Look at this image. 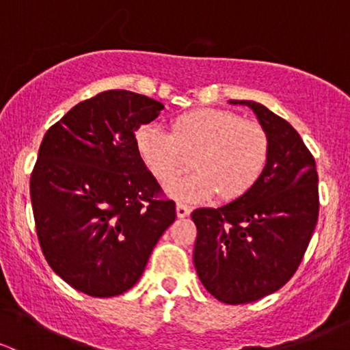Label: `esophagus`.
<instances>
[{
  "label": "esophagus",
  "instance_id": "esophagus-1",
  "mask_svg": "<svg viewBox=\"0 0 350 350\" xmlns=\"http://www.w3.org/2000/svg\"><path fill=\"white\" fill-rule=\"evenodd\" d=\"M176 213H178L179 218L188 217V215L191 213V206H189V204H185V203H178L176 204Z\"/></svg>",
  "mask_w": 350,
  "mask_h": 350
}]
</instances>
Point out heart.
<instances>
[{
  "label": "heart",
  "mask_w": 350,
  "mask_h": 350,
  "mask_svg": "<svg viewBox=\"0 0 350 350\" xmlns=\"http://www.w3.org/2000/svg\"><path fill=\"white\" fill-rule=\"evenodd\" d=\"M144 165L165 185L193 162L195 172L169 186L172 196L201 201L235 200L257 183L269 161L271 142L259 122L228 109H195L171 122V133L146 125L137 132Z\"/></svg>",
  "instance_id": "obj_1"
}]
</instances>
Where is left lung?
<instances>
[{
  "label": "left lung",
  "instance_id": "left-lung-1",
  "mask_svg": "<svg viewBox=\"0 0 350 350\" xmlns=\"http://www.w3.org/2000/svg\"><path fill=\"white\" fill-rule=\"evenodd\" d=\"M230 103L254 109L269 135V161L245 195L193 211V262L210 295L242 305L278 291L298 269L319 220V174L312 152L284 118L256 101Z\"/></svg>",
  "mask_w": 350,
  "mask_h": 350
}]
</instances>
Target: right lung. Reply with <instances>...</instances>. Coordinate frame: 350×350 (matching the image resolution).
Returning <instances> with one entry per match:
<instances>
[{
	"label": "right lung",
	"mask_w": 350,
	"mask_h": 350,
	"mask_svg": "<svg viewBox=\"0 0 350 350\" xmlns=\"http://www.w3.org/2000/svg\"><path fill=\"white\" fill-rule=\"evenodd\" d=\"M162 103L109 90L47 130L30 176L38 243L67 284L94 298L125 293L176 220L174 201L147 171L135 132Z\"/></svg>",
	"instance_id": "right-lung-1"
}]
</instances>
